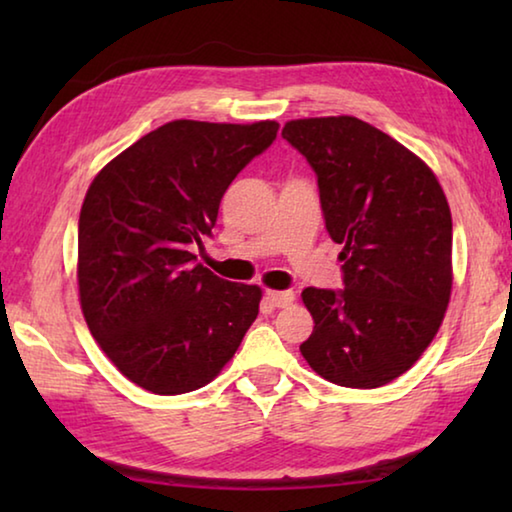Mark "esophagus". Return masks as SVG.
Returning <instances> with one entry per match:
<instances>
[{"instance_id": "1", "label": "esophagus", "mask_w": 512, "mask_h": 512, "mask_svg": "<svg viewBox=\"0 0 512 512\" xmlns=\"http://www.w3.org/2000/svg\"><path fill=\"white\" fill-rule=\"evenodd\" d=\"M268 305L273 307H289L293 300H296V293L293 291H266Z\"/></svg>"}]
</instances>
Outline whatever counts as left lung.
<instances>
[{
  "label": "left lung",
  "mask_w": 512,
  "mask_h": 512,
  "mask_svg": "<svg viewBox=\"0 0 512 512\" xmlns=\"http://www.w3.org/2000/svg\"><path fill=\"white\" fill-rule=\"evenodd\" d=\"M282 137L318 178L343 287L302 291L314 332L300 345L320 377L379 388L436 336L452 296V214L418 155L357 117L293 119Z\"/></svg>",
  "instance_id": "obj_1"
}]
</instances>
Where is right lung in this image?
Here are the masks:
<instances>
[{
    "label": "right lung",
    "instance_id": "add662e5",
    "mask_svg": "<svg viewBox=\"0 0 512 512\" xmlns=\"http://www.w3.org/2000/svg\"><path fill=\"white\" fill-rule=\"evenodd\" d=\"M277 121L176 119L103 167L79 219V296L90 332L133 384L196 391L219 375L259 314L262 289L194 264L237 173Z\"/></svg>",
    "mask_w": 512,
    "mask_h": 512
}]
</instances>
